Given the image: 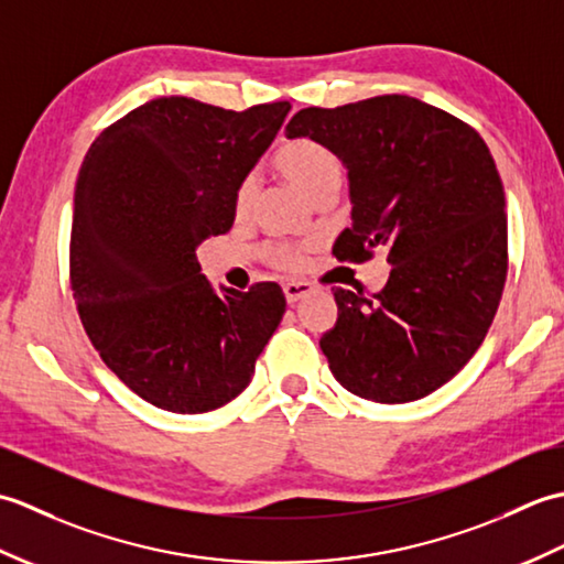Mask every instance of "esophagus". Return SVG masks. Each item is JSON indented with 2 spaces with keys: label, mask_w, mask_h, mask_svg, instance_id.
Here are the masks:
<instances>
[{
  "label": "esophagus",
  "mask_w": 564,
  "mask_h": 564,
  "mask_svg": "<svg viewBox=\"0 0 564 564\" xmlns=\"http://www.w3.org/2000/svg\"><path fill=\"white\" fill-rule=\"evenodd\" d=\"M283 293H285V301H289L291 305H295L297 301H303L305 295L313 293V283H307V281H289V283H283Z\"/></svg>",
  "instance_id": "1"
}]
</instances>
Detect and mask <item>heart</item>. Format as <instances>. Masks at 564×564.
I'll use <instances>...</instances> for the list:
<instances>
[{
    "instance_id": "b5f03b06",
    "label": "heart",
    "mask_w": 564,
    "mask_h": 564,
    "mask_svg": "<svg viewBox=\"0 0 564 564\" xmlns=\"http://www.w3.org/2000/svg\"><path fill=\"white\" fill-rule=\"evenodd\" d=\"M273 164L293 186H297L303 194L315 200L322 194H334L341 184V162L327 145L313 140V138H293L285 140L283 145L275 150ZM257 198V178L245 176L235 188V215L245 218V215L254 206ZM267 259L273 267L281 269H297L303 263V247L289 245V242H273L267 247Z\"/></svg>"
}]
</instances>
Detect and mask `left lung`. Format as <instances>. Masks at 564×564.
<instances>
[{
  "instance_id": "obj_1",
  "label": "left lung",
  "mask_w": 564,
  "mask_h": 564,
  "mask_svg": "<svg viewBox=\"0 0 564 564\" xmlns=\"http://www.w3.org/2000/svg\"><path fill=\"white\" fill-rule=\"evenodd\" d=\"M289 138H313L349 170L351 227L339 261L388 251L373 297L332 289L337 325L319 349L364 400H422L480 349L507 281V200L475 128L404 94L297 111Z\"/></svg>"
}]
</instances>
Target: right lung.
I'll use <instances>...</instances> for the list:
<instances>
[{
  "instance_id": "1",
  "label": "right lung",
  "mask_w": 564,
  "mask_h": 564,
  "mask_svg": "<svg viewBox=\"0 0 564 564\" xmlns=\"http://www.w3.org/2000/svg\"><path fill=\"white\" fill-rule=\"evenodd\" d=\"M289 111L152 99L82 162L69 237L77 313L101 361L160 410L203 414L235 400L281 325L279 283L215 293L196 249L230 232L235 188Z\"/></svg>"
}]
</instances>
